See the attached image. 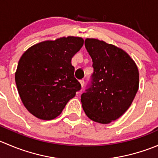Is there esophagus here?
Returning a JSON list of instances; mask_svg holds the SVG:
<instances>
[{"label":"esophagus","instance_id":"1","mask_svg":"<svg viewBox=\"0 0 158 158\" xmlns=\"http://www.w3.org/2000/svg\"><path fill=\"white\" fill-rule=\"evenodd\" d=\"M79 82H80V84H81V86L83 87L84 86V84H85V81H84L83 79H82V80L79 81Z\"/></svg>","mask_w":158,"mask_h":158}]
</instances>
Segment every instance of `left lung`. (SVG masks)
Wrapping results in <instances>:
<instances>
[{
    "label": "left lung",
    "instance_id": "8db88e82",
    "mask_svg": "<svg viewBox=\"0 0 158 158\" xmlns=\"http://www.w3.org/2000/svg\"><path fill=\"white\" fill-rule=\"evenodd\" d=\"M85 47L94 72L81 95L82 108L91 120L109 124L131 105L139 86L138 67L125 51L105 41L87 38Z\"/></svg>",
    "mask_w": 158,
    "mask_h": 158
}]
</instances>
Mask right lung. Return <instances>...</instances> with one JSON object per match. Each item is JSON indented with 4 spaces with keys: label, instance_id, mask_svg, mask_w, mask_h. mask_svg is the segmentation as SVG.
<instances>
[{
    "label": "right lung",
    "instance_id": "add662e5",
    "mask_svg": "<svg viewBox=\"0 0 158 158\" xmlns=\"http://www.w3.org/2000/svg\"><path fill=\"white\" fill-rule=\"evenodd\" d=\"M81 37L68 36L39 43L19 60L15 82L23 106L35 117L52 120L81 89L71 60L83 46Z\"/></svg>",
    "mask_w": 158,
    "mask_h": 158
}]
</instances>
